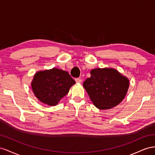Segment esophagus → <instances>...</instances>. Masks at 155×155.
<instances>
[{"instance_id": "esophagus-1", "label": "esophagus", "mask_w": 155, "mask_h": 155, "mask_svg": "<svg viewBox=\"0 0 155 155\" xmlns=\"http://www.w3.org/2000/svg\"><path fill=\"white\" fill-rule=\"evenodd\" d=\"M75 81H76L77 83H81L82 80L81 78H75Z\"/></svg>"}]
</instances>
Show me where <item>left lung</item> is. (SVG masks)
I'll use <instances>...</instances> for the list:
<instances>
[{"label":"left lung","instance_id":"left-lung-1","mask_svg":"<svg viewBox=\"0 0 155 155\" xmlns=\"http://www.w3.org/2000/svg\"><path fill=\"white\" fill-rule=\"evenodd\" d=\"M83 86L95 107L107 110L116 107L125 98L129 87L128 78L113 68H97Z\"/></svg>","mask_w":155,"mask_h":155}]
</instances>
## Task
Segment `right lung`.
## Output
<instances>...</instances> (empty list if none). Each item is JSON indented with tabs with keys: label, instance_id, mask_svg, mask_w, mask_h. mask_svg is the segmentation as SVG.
Instances as JSON below:
<instances>
[{
	"label": "right lung",
	"instance_id": "1",
	"mask_svg": "<svg viewBox=\"0 0 155 155\" xmlns=\"http://www.w3.org/2000/svg\"><path fill=\"white\" fill-rule=\"evenodd\" d=\"M75 84L68 72L60 69L39 71L31 82L34 94L39 101L48 106H55L68 94Z\"/></svg>",
	"mask_w": 155,
	"mask_h": 155
}]
</instances>
